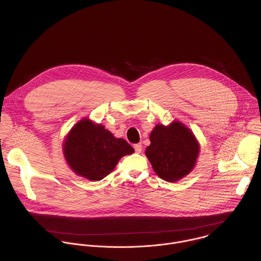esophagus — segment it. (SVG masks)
Listing matches in <instances>:
<instances>
[{
    "mask_svg": "<svg viewBox=\"0 0 261 261\" xmlns=\"http://www.w3.org/2000/svg\"><path fill=\"white\" fill-rule=\"evenodd\" d=\"M135 151L137 152V153H141L142 152V149H143V147H142V145L141 144H137V145H135Z\"/></svg>",
    "mask_w": 261,
    "mask_h": 261,
    "instance_id": "obj_1",
    "label": "esophagus"
}]
</instances>
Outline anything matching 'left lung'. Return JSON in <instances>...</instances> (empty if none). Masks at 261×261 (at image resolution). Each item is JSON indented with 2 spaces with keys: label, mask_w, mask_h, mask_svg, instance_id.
<instances>
[{
  "label": "left lung",
  "mask_w": 261,
  "mask_h": 261,
  "mask_svg": "<svg viewBox=\"0 0 261 261\" xmlns=\"http://www.w3.org/2000/svg\"><path fill=\"white\" fill-rule=\"evenodd\" d=\"M146 155L154 173L167 182H176L195 167L200 147L194 134L179 121L156 124L149 135Z\"/></svg>",
  "instance_id": "left-lung-1"
}]
</instances>
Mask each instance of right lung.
Here are the masks:
<instances>
[{"instance_id":"obj_1","label":"right lung","mask_w":261,"mask_h":261,"mask_svg":"<svg viewBox=\"0 0 261 261\" xmlns=\"http://www.w3.org/2000/svg\"><path fill=\"white\" fill-rule=\"evenodd\" d=\"M65 159L78 176L99 181L112 173L118 161L135 149L123 139H116L102 124L88 118L78 121L63 145Z\"/></svg>"}]
</instances>
